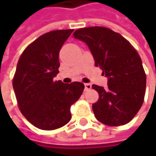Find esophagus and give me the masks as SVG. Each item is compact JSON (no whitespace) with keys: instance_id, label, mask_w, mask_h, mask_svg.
Returning <instances> with one entry per match:
<instances>
[{"instance_id":"34e87169","label":"esophagus","mask_w":156,"mask_h":156,"mask_svg":"<svg viewBox=\"0 0 156 156\" xmlns=\"http://www.w3.org/2000/svg\"><path fill=\"white\" fill-rule=\"evenodd\" d=\"M91 87H92L91 84H89V83H87V84H85V90H86V91H88V90H90V89H91Z\"/></svg>"}]
</instances>
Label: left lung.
Here are the masks:
<instances>
[{
	"label": "left lung",
	"instance_id": "left-lung-1",
	"mask_svg": "<svg viewBox=\"0 0 156 156\" xmlns=\"http://www.w3.org/2000/svg\"><path fill=\"white\" fill-rule=\"evenodd\" d=\"M74 37L90 48L95 66L108 78V87L92 85L98 100L92 105L96 118L111 126L129 123L141 108L146 87V75L140 56L122 35L105 27L78 29Z\"/></svg>",
	"mask_w": 156,
	"mask_h": 156
}]
</instances>
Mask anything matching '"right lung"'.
I'll list each match as a JSON object with an SVG mask.
<instances>
[{"label":"right lung","mask_w":156,"mask_h":156,"mask_svg":"<svg viewBox=\"0 0 156 156\" xmlns=\"http://www.w3.org/2000/svg\"><path fill=\"white\" fill-rule=\"evenodd\" d=\"M73 30L47 32L20 55L12 86L21 114L42 130L62 127L71 119L70 108L84 90V84L54 80L59 72L58 54Z\"/></svg>","instance_id":"1"}]
</instances>
